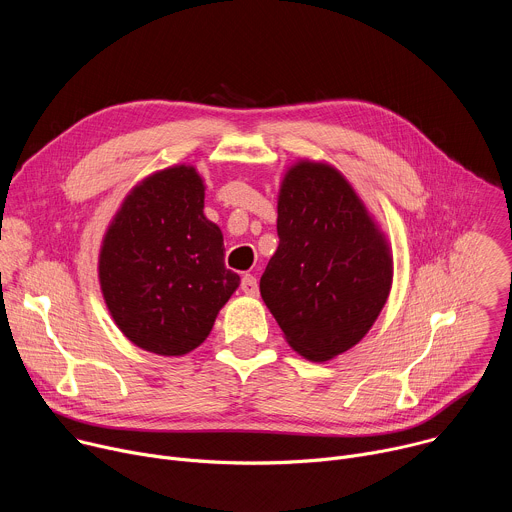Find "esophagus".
<instances>
[{
	"label": "esophagus",
	"instance_id": "esophagus-1",
	"mask_svg": "<svg viewBox=\"0 0 512 512\" xmlns=\"http://www.w3.org/2000/svg\"><path fill=\"white\" fill-rule=\"evenodd\" d=\"M241 289L245 291L247 296H257L259 294V283H257V279H255V275H243V279H241Z\"/></svg>",
	"mask_w": 512,
	"mask_h": 512
}]
</instances>
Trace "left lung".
<instances>
[{"mask_svg":"<svg viewBox=\"0 0 512 512\" xmlns=\"http://www.w3.org/2000/svg\"><path fill=\"white\" fill-rule=\"evenodd\" d=\"M277 237L259 283L265 306L302 356L322 362L346 352L387 302V241L344 176L316 162L285 174Z\"/></svg>","mask_w":512,"mask_h":512,"instance_id":"obj_1","label":"left lung"}]
</instances>
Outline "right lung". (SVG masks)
Returning <instances> with one entry per match:
<instances>
[{"label":"right lung","instance_id":"right-lung-1","mask_svg":"<svg viewBox=\"0 0 512 512\" xmlns=\"http://www.w3.org/2000/svg\"><path fill=\"white\" fill-rule=\"evenodd\" d=\"M105 304L139 348L180 356L200 346L239 287L225 267L223 233L204 216V184L174 166L135 186L105 235Z\"/></svg>","mask_w":512,"mask_h":512}]
</instances>
